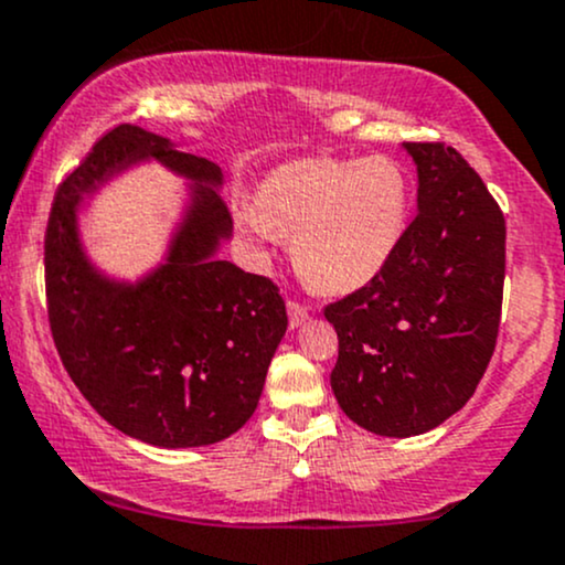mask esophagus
<instances>
[{"instance_id":"obj_1","label":"esophagus","mask_w":565,"mask_h":565,"mask_svg":"<svg viewBox=\"0 0 565 565\" xmlns=\"http://www.w3.org/2000/svg\"><path fill=\"white\" fill-rule=\"evenodd\" d=\"M287 310H289V323H291V327H302V323L308 321V308H305L302 302L289 300L287 302Z\"/></svg>"}]
</instances>
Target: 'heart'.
<instances>
[{"label":"heart","mask_w":565,"mask_h":565,"mask_svg":"<svg viewBox=\"0 0 565 565\" xmlns=\"http://www.w3.org/2000/svg\"><path fill=\"white\" fill-rule=\"evenodd\" d=\"M412 188L391 157L310 159L276 170L257 204L236 210L252 236L295 233L291 255L316 287H364L391 260L404 236Z\"/></svg>","instance_id":"obj_1"}]
</instances>
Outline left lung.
Returning <instances> with one entry per match:
<instances>
[{"label": "left lung", "mask_w": 565, "mask_h": 565, "mask_svg": "<svg viewBox=\"0 0 565 565\" xmlns=\"http://www.w3.org/2000/svg\"><path fill=\"white\" fill-rule=\"evenodd\" d=\"M419 212L377 276L329 302L340 353L332 391L369 433L433 430L476 393L497 348L504 215L472 167L440 140L404 142Z\"/></svg>", "instance_id": "left-lung-1"}]
</instances>
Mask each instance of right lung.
<instances>
[{
	"label": "right lung",
	"mask_w": 565,
	"mask_h": 565,
	"mask_svg": "<svg viewBox=\"0 0 565 565\" xmlns=\"http://www.w3.org/2000/svg\"><path fill=\"white\" fill-rule=\"evenodd\" d=\"M142 156L200 183L171 260L138 288L97 277L75 242V204L108 173ZM212 161L174 151L138 125H116L57 185L44 233V289L57 355L106 423L164 449L236 433L260 401L287 332V305L268 276L217 260L231 236Z\"/></svg>",
	"instance_id": "obj_1"
}]
</instances>
